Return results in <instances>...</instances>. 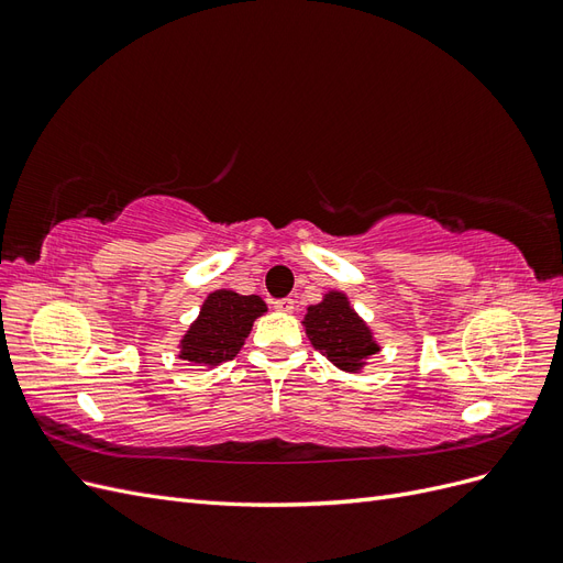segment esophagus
<instances>
[{
	"label": "esophagus",
	"instance_id": "1",
	"mask_svg": "<svg viewBox=\"0 0 563 563\" xmlns=\"http://www.w3.org/2000/svg\"><path fill=\"white\" fill-rule=\"evenodd\" d=\"M272 308H275L277 312L291 314V312H294V308H296V302H294V298H279V300L272 302Z\"/></svg>",
	"mask_w": 563,
	"mask_h": 563
}]
</instances>
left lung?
Returning a JSON list of instances; mask_svg holds the SVG:
<instances>
[{
    "label": "left lung",
    "instance_id": "8db88e82",
    "mask_svg": "<svg viewBox=\"0 0 563 563\" xmlns=\"http://www.w3.org/2000/svg\"><path fill=\"white\" fill-rule=\"evenodd\" d=\"M302 329L314 350L345 373H362L383 350L350 296L338 288H329L317 305L305 310Z\"/></svg>",
    "mask_w": 563,
    "mask_h": 563
}]
</instances>
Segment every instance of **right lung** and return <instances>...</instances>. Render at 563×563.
Wrapping results in <instances>:
<instances>
[{
	"label": "right lung",
	"mask_w": 563,
	"mask_h": 563,
	"mask_svg": "<svg viewBox=\"0 0 563 563\" xmlns=\"http://www.w3.org/2000/svg\"><path fill=\"white\" fill-rule=\"evenodd\" d=\"M267 312L261 296H242L218 288L203 298L197 319L178 340V356L192 366L216 368L234 360L244 347L253 321Z\"/></svg>",
	"instance_id": "add662e5"
}]
</instances>
